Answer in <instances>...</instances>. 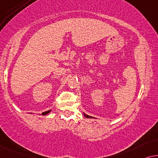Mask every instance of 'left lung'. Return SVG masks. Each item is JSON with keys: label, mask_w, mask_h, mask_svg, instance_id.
Masks as SVG:
<instances>
[{"label": "left lung", "mask_w": 158, "mask_h": 158, "mask_svg": "<svg viewBox=\"0 0 158 158\" xmlns=\"http://www.w3.org/2000/svg\"><path fill=\"white\" fill-rule=\"evenodd\" d=\"M84 117H86V118H93V119L94 118V117H91V116H89V115H87V114H84Z\"/></svg>", "instance_id": "obj_1"}]
</instances>
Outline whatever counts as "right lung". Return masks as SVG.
Listing matches in <instances>:
<instances>
[{
  "instance_id": "add662e5",
  "label": "right lung",
  "mask_w": 158,
  "mask_h": 158,
  "mask_svg": "<svg viewBox=\"0 0 158 158\" xmlns=\"http://www.w3.org/2000/svg\"><path fill=\"white\" fill-rule=\"evenodd\" d=\"M51 111H52V110H48V111H46V112H44L42 113V114H43V115L48 114V113H50V112H51ZM30 114H32V113H30Z\"/></svg>"
}]
</instances>
